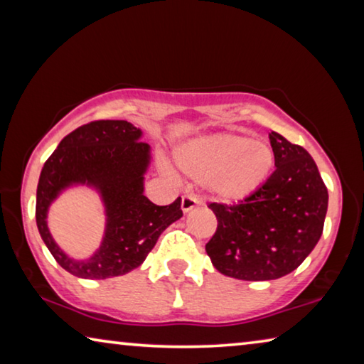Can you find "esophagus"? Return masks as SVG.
Returning a JSON list of instances; mask_svg holds the SVG:
<instances>
[{
  "instance_id": "obj_1",
  "label": "esophagus",
  "mask_w": 364,
  "mask_h": 364,
  "mask_svg": "<svg viewBox=\"0 0 364 364\" xmlns=\"http://www.w3.org/2000/svg\"><path fill=\"white\" fill-rule=\"evenodd\" d=\"M199 205H200V202L197 200L196 197H193V196H183V199H181V210L184 213L191 212V210H193V208L199 207Z\"/></svg>"
}]
</instances>
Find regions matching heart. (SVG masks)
<instances>
[{"label":"heart","instance_id":"b5f03b06","mask_svg":"<svg viewBox=\"0 0 364 364\" xmlns=\"http://www.w3.org/2000/svg\"><path fill=\"white\" fill-rule=\"evenodd\" d=\"M274 151L264 141L236 133L202 134L175 151V164L221 202H241L260 189L274 168ZM165 171L170 168L165 165Z\"/></svg>","mask_w":364,"mask_h":364}]
</instances>
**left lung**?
Wrapping results in <instances>:
<instances>
[{
  "label": "left lung",
  "mask_w": 364,
  "mask_h": 364,
  "mask_svg": "<svg viewBox=\"0 0 364 364\" xmlns=\"http://www.w3.org/2000/svg\"><path fill=\"white\" fill-rule=\"evenodd\" d=\"M276 170L237 205L210 204L218 220L205 250L221 274L271 281L292 273L315 249L328 212V189L304 147L269 133Z\"/></svg>",
  "instance_id": "left-lung-1"
}]
</instances>
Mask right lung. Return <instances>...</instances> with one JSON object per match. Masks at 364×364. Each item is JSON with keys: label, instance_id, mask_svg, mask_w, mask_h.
Returning <instances> with one entry per match:
<instances>
[{"label": "right lung", "instance_id": "right-lung-1", "mask_svg": "<svg viewBox=\"0 0 364 364\" xmlns=\"http://www.w3.org/2000/svg\"><path fill=\"white\" fill-rule=\"evenodd\" d=\"M143 130L127 120H100L77 128L60 141L40 173L36 226L48 250L70 274L106 279L138 268L160 234L183 217L181 197L160 207L144 196L151 146ZM85 186L100 196L107 223L100 247L83 261L58 247L47 226L48 207L65 190Z\"/></svg>", "mask_w": 364, "mask_h": 364}]
</instances>
